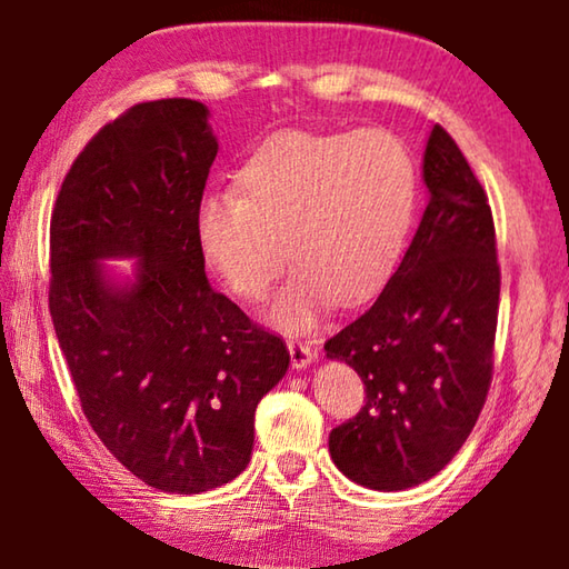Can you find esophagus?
I'll use <instances>...</instances> for the list:
<instances>
[{
  "mask_svg": "<svg viewBox=\"0 0 569 569\" xmlns=\"http://www.w3.org/2000/svg\"><path fill=\"white\" fill-rule=\"evenodd\" d=\"M288 351H291L293 369H306V366L316 359V349H311L308 343L293 341V339H288Z\"/></svg>",
  "mask_w": 569,
  "mask_h": 569,
  "instance_id": "obj_1",
  "label": "esophagus"
}]
</instances>
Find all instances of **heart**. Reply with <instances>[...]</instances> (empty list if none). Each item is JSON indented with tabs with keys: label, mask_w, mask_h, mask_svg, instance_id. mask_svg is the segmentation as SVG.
Instances as JSON below:
<instances>
[{
	"label": "heart",
	"mask_w": 569,
	"mask_h": 569,
	"mask_svg": "<svg viewBox=\"0 0 569 569\" xmlns=\"http://www.w3.org/2000/svg\"><path fill=\"white\" fill-rule=\"evenodd\" d=\"M417 208L419 170L397 134L288 130L250 152L236 192L200 200L196 243L243 301H263L291 256L271 321L303 331L336 301L359 306L383 291Z\"/></svg>",
	"instance_id": "b5f03b06"
}]
</instances>
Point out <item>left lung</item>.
Segmentation results:
<instances>
[{
    "instance_id": "1",
    "label": "left lung",
    "mask_w": 569,
    "mask_h": 569,
    "mask_svg": "<svg viewBox=\"0 0 569 569\" xmlns=\"http://www.w3.org/2000/svg\"><path fill=\"white\" fill-rule=\"evenodd\" d=\"M429 206L369 311L323 343L351 366L366 403L329 435L356 485L399 492L445 469L475 429L495 369L499 263L487 192L451 134L423 150Z\"/></svg>"
}]
</instances>
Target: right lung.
I'll use <instances>...</instances> for the list:
<instances>
[{
	"instance_id": "right-lung-1",
	"label": "right lung",
	"mask_w": 569,
	"mask_h": 569,
	"mask_svg": "<svg viewBox=\"0 0 569 569\" xmlns=\"http://www.w3.org/2000/svg\"><path fill=\"white\" fill-rule=\"evenodd\" d=\"M216 156L203 102L134 104L77 156L50 223V316L84 417L172 495L246 469L258 401L291 361L206 278L196 210ZM102 257H140L136 281L110 282Z\"/></svg>"
}]
</instances>
